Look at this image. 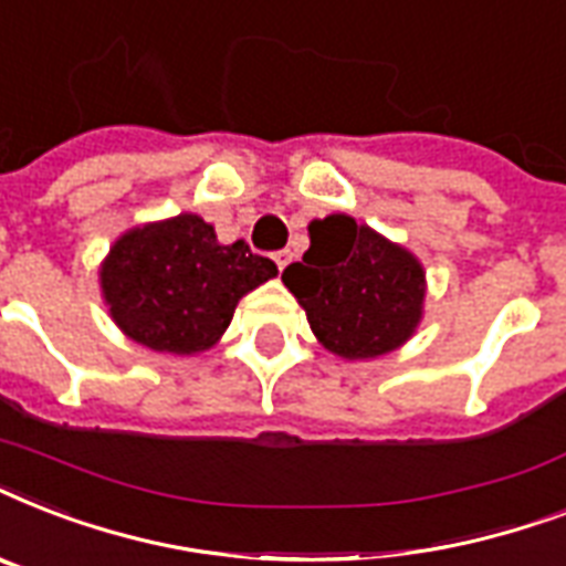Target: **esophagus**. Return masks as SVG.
<instances>
[{"label":"esophagus","instance_id":"obj_1","mask_svg":"<svg viewBox=\"0 0 566 566\" xmlns=\"http://www.w3.org/2000/svg\"><path fill=\"white\" fill-rule=\"evenodd\" d=\"M291 249H279V252H275L273 255V261H275V266H279V270H284V266L291 264Z\"/></svg>","mask_w":566,"mask_h":566}]
</instances>
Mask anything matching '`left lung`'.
<instances>
[{"label": "left lung", "mask_w": 566, "mask_h": 566, "mask_svg": "<svg viewBox=\"0 0 566 566\" xmlns=\"http://www.w3.org/2000/svg\"><path fill=\"white\" fill-rule=\"evenodd\" d=\"M308 238V252L284 270L282 282L319 344L346 361L399 349L422 319L420 261L346 213L314 220Z\"/></svg>", "instance_id": "left-lung-1"}]
</instances>
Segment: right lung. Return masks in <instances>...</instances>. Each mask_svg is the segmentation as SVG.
Returning a JSON list of instances; mask_svg holds the SVG:
<instances>
[{
    "mask_svg": "<svg viewBox=\"0 0 566 566\" xmlns=\"http://www.w3.org/2000/svg\"><path fill=\"white\" fill-rule=\"evenodd\" d=\"M275 275L243 240L222 247L211 222L179 213L114 240L99 284L123 335L155 353L193 355L211 349L238 302Z\"/></svg>",
    "mask_w": 566,
    "mask_h": 566,
    "instance_id": "1",
    "label": "right lung"
}]
</instances>
